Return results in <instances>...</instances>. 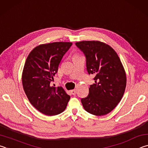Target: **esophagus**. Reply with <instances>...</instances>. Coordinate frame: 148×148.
I'll return each instance as SVG.
<instances>
[{
	"label": "esophagus",
	"mask_w": 148,
	"mask_h": 148,
	"mask_svg": "<svg viewBox=\"0 0 148 148\" xmlns=\"http://www.w3.org/2000/svg\"><path fill=\"white\" fill-rule=\"evenodd\" d=\"M70 92H71L73 95H75V94H76V92H77V90H76L75 89H74V90H70Z\"/></svg>",
	"instance_id": "obj_1"
}]
</instances>
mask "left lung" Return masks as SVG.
Listing matches in <instances>:
<instances>
[{
	"label": "left lung",
	"mask_w": 148,
	"mask_h": 148,
	"mask_svg": "<svg viewBox=\"0 0 148 148\" xmlns=\"http://www.w3.org/2000/svg\"><path fill=\"white\" fill-rule=\"evenodd\" d=\"M75 45L86 58L89 74H94L95 83L89 94L81 99L84 110L95 116L110 112L120 101L125 92L126 73L116 52L99 41H82Z\"/></svg>",
	"instance_id": "1"
}]
</instances>
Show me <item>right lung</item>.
<instances>
[{"label":"right lung","mask_w":148,"mask_h":148,"mask_svg":"<svg viewBox=\"0 0 148 148\" xmlns=\"http://www.w3.org/2000/svg\"><path fill=\"white\" fill-rule=\"evenodd\" d=\"M71 42L41 44L26 60L22 73L23 89L31 104L40 112L54 116L64 111L70 96L61 86H51L53 76Z\"/></svg>","instance_id":"add662e5"}]
</instances>
